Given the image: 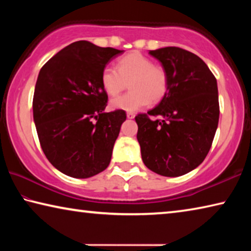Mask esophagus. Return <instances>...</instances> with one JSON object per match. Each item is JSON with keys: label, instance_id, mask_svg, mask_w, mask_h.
I'll list each match as a JSON object with an SVG mask.
<instances>
[{"label": "esophagus", "instance_id": "obj_1", "mask_svg": "<svg viewBox=\"0 0 251 251\" xmlns=\"http://www.w3.org/2000/svg\"><path fill=\"white\" fill-rule=\"evenodd\" d=\"M135 117V114L131 113V112H128L127 113V118H129V120H131V118Z\"/></svg>", "mask_w": 251, "mask_h": 251}]
</instances>
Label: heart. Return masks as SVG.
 <instances>
[{
	"label": "heart",
	"mask_w": 251,
	"mask_h": 251,
	"mask_svg": "<svg viewBox=\"0 0 251 251\" xmlns=\"http://www.w3.org/2000/svg\"><path fill=\"white\" fill-rule=\"evenodd\" d=\"M116 69L105 67L101 72V86L106 94L115 97L129 84L130 92L114 99L110 107L134 112L151 103H158L168 91V75L163 66L139 52H131L118 59Z\"/></svg>",
	"instance_id": "heart-1"
}]
</instances>
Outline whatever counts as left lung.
Returning a JSON list of instances; mask_svg holds the SVG:
<instances>
[{
  "label": "left lung",
  "mask_w": 251,
  "mask_h": 251,
  "mask_svg": "<svg viewBox=\"0 0 251 251\" xmlns=\"http://www.w3.org/2000/svg\"><path fill=\"white\" fill-rule=\"evenodd\" d=\"M150 54L166 70L168 91L155 108L135 117L142 158L161 176H181L202 163L214 141L219 120L217 80L189 50L168 46Z\"/></svg>",
  "instance_id": "obj_1"
}]
</instances>
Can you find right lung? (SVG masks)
Listing matches in <instances>:
<instances>
[{"label": "right lung", "mask_w": 251, "mask_h": 251, "mask_svg": "<svg viewBox=\"0 0 251 251\" xmlns=\"http://www.w3.org/2000/svg\"><path fill=\"white\" fill-rule=\"evenodd\" d=\"M123 53L91 42H74L40 71L33 117L42 151L59 172L88 178L107 168L126 113H105L108 96L101 72Z\"/></svg>", "instance_id": "right-lung-1"}]
</instances>
